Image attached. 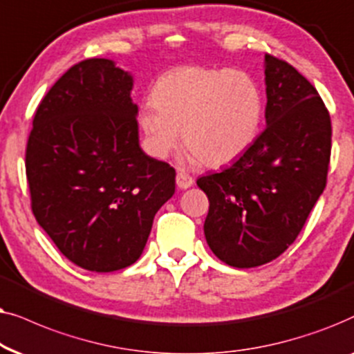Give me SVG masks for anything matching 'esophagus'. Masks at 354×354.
<instances>
[{"instance_id":"esophagus-1","label":"esophagus","mask_w":354,"mask_h":354,"mask_svg":"<svg viewBox=\"0 0 354 354\" xmlns=\"http://www.w3.org/2000/svg\"><path fill=\"white\" fill-rule=\"evenodd\" d=\"M176 185L180 189H187L194 185V180H192L191 174H187L186 171H178L176 174Z\"/></svg>"}]
</instances>
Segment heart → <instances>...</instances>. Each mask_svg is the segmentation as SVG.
<instances>
[{
	"label": "heart",
	"mask_w": 354,
	"mask_h": 354,
	"mask_svg": "<svg viewBox=\"0 0 354 354\" xmlns=\"http://www.w3.org/2000/svg\"><path fill=\"white\" fill-rule=\"evenodd\" d=\"M261 88L243 71L183 66L163 74L138 124L153 157L165 158L183 142L202 163L220 167L239 157L261 128Z\"/></svg>",
	"instance_id": "obj_1"
}]
</instances>
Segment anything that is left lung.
Wrapping results in <instances>:
<instances>
[{"label":"left lung","mask_w":354,"mask_h":354,"mask_svg":"<svg viewBox=\"0 0 354 354\" xmlns=\"http://www.w3.org/2000/svg\"><path fill=\"white\" fill-rule=\"evenodd\" d=\"M263 133L220 173L197 180L209 197L205 239L221 262L259 267L298 238L327 183L330 115L293 66L266 55Z\"/></svg>","instance_id":"left-lung-1"}]
</instances>
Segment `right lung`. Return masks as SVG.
I'll return each mask as SVG.
<instances>
[{
	"label": "right lung",
	"instance_id": "right-lung-1",
	"mask_svg": "<svg viewBox=\"0 0 354 354\" xmlns=\"http://www.w3.org/2000/svg\"><path fill=\"white\" fill-rule=\"evenodd\" d=\"M133 86L111 59L74 64L40 102L27 142L35 220L91 272L138 261L155 214L174 194V168L139 145Z\"/></svg>",
	"mask_w": 354,
	"mask_h": 354
}]
</instances>
